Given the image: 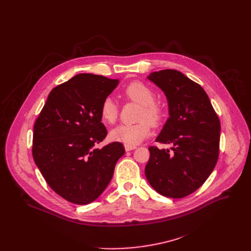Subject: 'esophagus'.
Listing matches in <instances>:
<instances>
[{
  "mask_svg": "<svg viewBox=\"0 0 251 251\" xmlns=\"http://www.w3.org/2000/svg\"><path fill=\"white\" fill-rule=\"evenodd\" d=\"M124 147H125V150H126V151H132V150H134V149L137 148L135 145H128V144H125Z\"/></svg>",
  "mask_w": 251,
  "mask_h": 251,
  "instance_id": "obj_1",
  "label": "esophagus"
}]
</instances>
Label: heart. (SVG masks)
I'll return each mask as SVG.
<instances>
[{"instance_id": "1", "label": "heart", "mask_w": 251, "mask_h": 251, "mask_svg": "<svg viewBox=\"0 0 251 251\" xmlns=\"http://www.w3.org/2000/svg\"><path fill=\"white\" fill-rule=\"evenodd\" d=\"M123 95L140 105V122L136 124H121L110 132L112 140L122 142L128 145H136L146 139L151 132V125L158 124L163 117L162 107L155 103V92L147 84L141 81L129 83L123 90ZM100 117L107 124H113L118 117L117 103L111 98L106 97L100 105Z\"/></svg>"}]
</instances>
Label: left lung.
<instances>
[{"label":"left lung","mask_w":251,"mask_h":251,"mask_svg":"<svg viewBox=\"0 0 251 251\" xmlns=\"http://www.w3.org/2000/svg\"><path fill=\"white\" fill-rule=\"evenodd\" d=\"M169 104L166 124L156 142L172 145V152L149 147L145 175L162 196L181 199L197 191L217 165L221 122L203 88L175 69L152 73Z\"/></svg>","instance_id":"left-lung-1"}]
</instances>
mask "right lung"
Listing matches in <instances>:
<instances>
[{"instance_id": "add662e5", "label": "right lung", "mask_w": 251, "mask_h": 251, "mask_svg": "<svg viewBox=\"0 0 251 251\" xmlns=\"http://www.w3.org/2000/svg\"><path fill=\"white\" fill-rule=\"evenodd\" d=\"M118 83L102 75H77L50 91L34 123V163L48 185L73 203L95 201L125 153L120 142L94 148L107 135L100 105Z\"/></svg>"}]
</instances>
